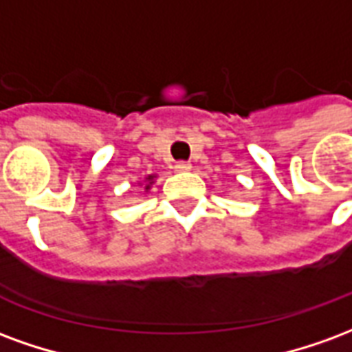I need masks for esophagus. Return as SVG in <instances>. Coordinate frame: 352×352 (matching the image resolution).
Returning a JSON list of instances; mask_svg holds the SVG:
<instances>
[{"label": "esophagus", "instance_id": "1", "mask_svg": "<svg viewBox=\"0 0 352 352\" xmlns=\"http://www.w3.org/2000/svg\"><path fill=\"white\" fill-rule=\"evenodd\" d=\"M192 164L188 162H177L175 164V171L177 173H186V171H190Z\"/></svg>", "mask_w": 352, "mask_h": 352}]
</instances>
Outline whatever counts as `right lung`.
Wrapping results in <instances>:
<instances>
[{"label":"right lung","instance_id":"right-lung-1","mask_svg":"<svg viewBox=\"0 0 352 352\" xmlns=\"http://www.w3.org/2000/svg\"><path fill=\"white\" fill-rule=\"evenodd\" d=\"M154 183H156V175H146L145 181H143V183H138V184L141 186V188H143V190L148 192Z\"/></svg>","mask_w":352,"mask_h":352}]
</instances>
